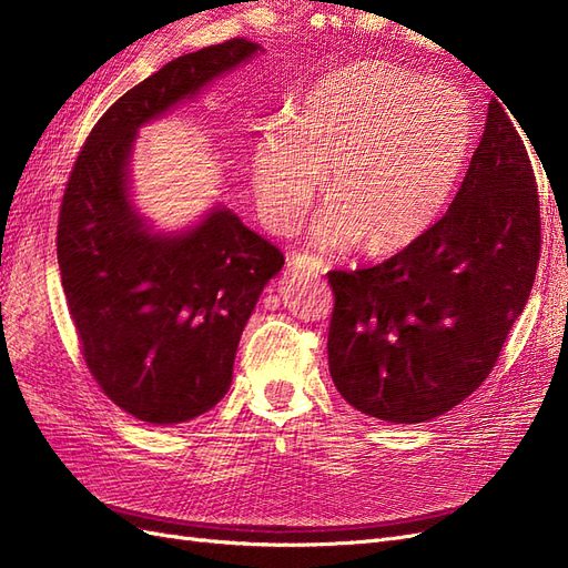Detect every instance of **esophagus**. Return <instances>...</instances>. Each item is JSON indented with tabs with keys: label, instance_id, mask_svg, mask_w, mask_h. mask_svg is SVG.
I'll return each mask as SVG.
<instances>
[{
	"label": "esophagus",
	"instance_id": "obj_1",
	"mask_svg": "<svg viewBox=\"0 0 568 568\" xmlns=\"http://www.w3.org/2000/svg\"><path fill=\"white\" fill-rule=\"evenodd\" d=\"M291 270L298 272H311V274H324L326 272V263L317 255H307V253H296L291 255Z\"/></svg>",
	"mask_w": 568,
	"mask_h": 568
}]
</instances>
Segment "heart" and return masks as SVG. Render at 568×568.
I'll use <instances>...</instances> for the list:
<instances>
[{
  "mask_svg": "<svg viewBox=\"0 0 568 568\" xmlns=\"http://www.w3.org/2000/svg\"><path fill=\"white\" fill-rule=\"evenodd\" d=\"M474 146V106L450 80L386 61H359L322 80L294 123L270 125L255 146L253 182L272 230L288 232L320 178L334 203L317 227L322 248L365 242L369 253L409 246L455 199Z\"/></svg>",
  "mask_w": 568,
  "mask_h": 568,
  "instance_id": "1",
  "label": "heart"
}]
</instances>
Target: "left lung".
Segmentation results:
<instances>
[{"label":"left lung","mask_w":568,"mask_h":568,"mask_svg":"<svg viewBox=\"0 0 568 568\" xmlns=\"http://www.w3.org/2000/svg\"><path fill=\"white\" fill-rule=\"evenodd\" d=\"M538 261L536 175L511 118L493 99L448 213L388 261L326 274L334 386L363 415L393 424L453 409L495 367Z\"/></svg>","instance_id":"1"}]
</instances>
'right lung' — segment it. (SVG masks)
<instances>
[{"mask_svg": "<svg viewBox=\"0 0 568 568\" xmlns=\"http://www.w3.org/2000/svg\"><path fill=\"white\" fill-rule=\"evenodd\" d=\"M257 51L234 38L134 84L99 118L65 184L57 255L84 365L140 422L182 424L225 398L239 338L284 255L220 205L192 230L153 234L130 199L134 136Z\"/></svg>", "mask_w": 568, "mask_h": 568, "instance_id": "right-lung-1", "label": "right lung"}]
</instances>
